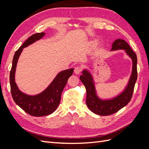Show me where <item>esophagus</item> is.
<instances>
[{
  "label": "esophagus",
  "mask_w": 149,
  "mask_h": 149,
  "mask_svg": "<svg viewBox=\"0 0 149 149\" xmlns=\"http://www.w3.org/2000/svg\"><path fill=\"white\" fill-rule=\"evenodd\" d=\"M81 71V68L79 67V66L76 67L75 68H74V73H75L76 74H80Z\"/></svg>",
  "instance_id": "esophagus-1"
}]
</instances>
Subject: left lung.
Here are the masks:
<instances>
[{
  "label": "left lung",
  "instance_id": "obj_1",
  "mask_svg": "<svg viewBox=\"0 0 149 149\" xmlns=\"http://www.w3.org/2000/svg\"><path fill=\"white\" fill-rule=\"evenodd\" d=\"M124 50L132 62V72L130 78L123 91L111 98L103 99L98 96L96 89V83L94 77L89 70L84 68L81 71L80 80L86 89V105L94 114L100 116H108L125 107L131 100L135 84L137 78V58L129 44L123 39H117L112 45L111 51Z\"/></svg>",
  "mask_w": 149,
  "mask_h": 149
}]
</instances>
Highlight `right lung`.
Returning <instances> with one entry per match:
<instances>
[{
	"label": "right lung",
	"mask_w": 149,
	"mask_h": 149,
	"mask_svg": "<svg viewBox=\"0 0 149 149\" xmlns=\"http://www.w3.org/2000/svg\"><path fill=\"white\" fill-rule=\"evenodd\" d=\"M45 35L44 32L33 34L23 43L13 56L10 73V89L13 101L26 113L35 117L48 116L57 109L60 102L61 93L74 70V68H70L60 71L45 89L35 95H30L20 91L15 79L20 55L24 48L42 39Z\"/></svg>",
	"instance_id": "1"
}]
</instances>
